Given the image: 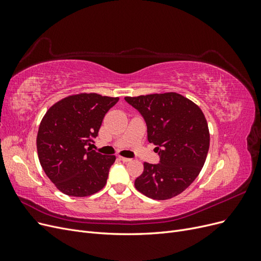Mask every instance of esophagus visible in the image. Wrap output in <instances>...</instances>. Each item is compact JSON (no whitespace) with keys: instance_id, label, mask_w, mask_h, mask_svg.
I'll return each mask as SVG.
<instances>
[{"instance_id":"esophagus-1","label":"esophagus","mask_w":261,"mask_h":261,"mask_svg":"<svg viewBox=\"0 0 261 261\" xmlns=\"http://www.w3.org/2000/svg\"><path fill=\"white\" fill-rule=\"evenodd\" d=\"M118 159L123 162H129L132 160V159H129V158H124V156H118Z\"/></svg>"}]
</instances>
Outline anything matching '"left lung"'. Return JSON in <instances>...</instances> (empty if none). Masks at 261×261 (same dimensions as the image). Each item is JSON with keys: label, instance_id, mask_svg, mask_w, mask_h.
I'll list each match as a JSON object with an SVG mask.
<instances>
[{"label": "left lung", "instance_id": "obj_1", "mask_svg": "<svg viewBox=\"0 0 261 261\" xmlns=\"http://www.w3.org/2000/svg\"><path fill=\"white\" fill-rule=\"evenodd\" d=\"M125 100L144 116L148 141L160 155V163H144V172L135 179L136 189L155 200L183 193L198 176L209 150L210 134L201 109L176 92Z\"/></svg>", "mask_w": 261, "mask_h": 261}]
</instances>
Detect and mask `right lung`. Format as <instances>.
Returning <instances> with one entry per match:
<instances>
[{
  "label": "right lung",
  "instance_id": "1",
  "mask_svg": "<svg viewBox=\"0 0 261 261\" xmlns=\"http://www.w3.org/2000/svg\"><path fill=\"white\" fill-rule=\"evenodd\" d=\"M118 99L98 93L73 94L44 114L37 135L39 161L63 194L86 197L106 186L115 155L101 154L88 146Z\"/></svg>",
  "mask_w": 261,
  "mask_h": 261
}]
</instances>
